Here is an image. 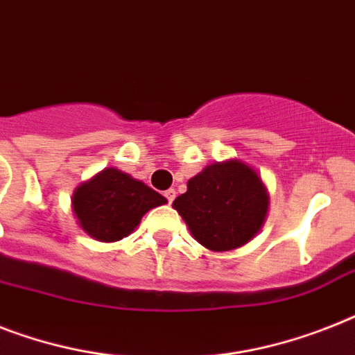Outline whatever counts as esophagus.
<instances>
[{"label":"esophagus","mask_w":355,"mask_h":355,"mask_svg":"<svg viewBox=\"0 0 355 355\" xmlns=\"http://www.w3.org/2000/svg\"><path fill=\"white\" fill-rule=\"evenodd\" d=\"M164 197L168 198V202L171 204L175 200V197H177V191L175 189H168V191H164Z\"/></svg>","instance_id":"34e87169"}]
</instances>
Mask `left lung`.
<instances>
[{"label":"left lung","mask_w":355,"mask_h":355,"mask_svg":"<svg viewBox=\"0 0 355 355\" xmlns=\"http://www.w3.org/2000/svg\"><path fill=\"white\" fill-rule=\"evenodd\" d=\"M173 207L202 246L227 252L246 244L261 230L268 193L250 166L227 160L211 164L193 177Z\"/></svg>","instance_id":"obj_1"}]
</instances>
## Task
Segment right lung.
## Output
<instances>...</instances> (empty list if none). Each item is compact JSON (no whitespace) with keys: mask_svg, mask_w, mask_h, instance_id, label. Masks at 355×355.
Returning <instances> with one entry per match:
<instances>
[{"mask_svg":"<svg viewBox=\"0 0 355 355\" xmlns=\"http://www.w3.org/2000/svg\"><path fill=\"white\" fill-rule=\"evenodd\" d=\"M166 202L160 193L114 168L103 169L76 187L73 197L74 213L83 232L102 243L128 237L144 213Z\"/></svg>","mask_w":355,"mask_h":355,"instance_id":"add662e5","label":"right lung"}]
</instances>
